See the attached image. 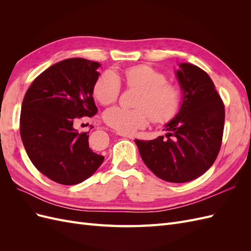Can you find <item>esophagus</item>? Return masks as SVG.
<instances>
[{"label":"esophagus","instance_id":"esophagus-1","mask_svg":"<svg viewBox=\"0 0 251 251\" xmlns=\"http://www.w3.org/2000/svg\"><path fill=\"white\" fill-rule=\"evenodd\" d=\"M118 135L123 136V137H125V138H128V139H134V136H133V135H130V134H123V133H118Z\"/></svg>","mask_w":251,"mask_h":251}]
</instances>
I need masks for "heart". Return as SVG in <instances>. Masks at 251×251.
<instances>
[{
    "instance_id": "b5f03b06",
    "label": "heart",
    "mask_w": 251,
    "mask_h": 251,
    "mask_svg": "<svg viewBox=\"0 0 251 251\" xmlns=\"http://www.w3.org/2000/svg\"><path fill=\"white\" fill-rule=\"evenodd\" d=\"M128 89H138L134 109L114 107L105 111V124L123 134L146 126L151 119L156 124L168 123L180 105V91L165 75L147 65L128 67L124 72ZM120 93V81L113 72H104L94 83L93 94L101 104L115 102Z\"/></svg>"
}]
</instances>
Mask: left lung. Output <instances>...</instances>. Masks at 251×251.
I'll list each match as a JSON object with an SVG mask.
<instances>
[{"mask_svg": "<svg viewBox=\"0 0 251 251\" xmlns=\"http://www.w3.org/2000/svg\"><path fill=\"white\" fill-rule=\"evenodd\" d=\"M176 72L183 91L179 113L165 126L168 134L154 140L136 139L140 156L160 179L184 183L214 164L221 149L225 110L208 74L192 64Z\"/></svg>", "mask_w": 251, "mask_h": 251, "instance_id": "obj_1", "label": "left lung"}]
</instances>
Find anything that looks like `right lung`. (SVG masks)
<instances>
[{
  "mask_svg": "<svg viewBox=\"0 0 251 251\" xmlns=\"http://www.w3.org/2000/svg\"><path fill=\"white\" fill-rule=\"evenodd\" d=\"M100 66L85 58L62 60L41 73L23 100V144L35 168L56 183H80L103 162L89 147V132L73 126L76 119L97 113L92 94Z\"/></svg>",
  "mask_w": 251,
  "mask_h": 251,
  "instance_id": "1",
  "label": "right lung"
}]
</instances>
